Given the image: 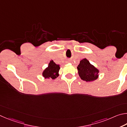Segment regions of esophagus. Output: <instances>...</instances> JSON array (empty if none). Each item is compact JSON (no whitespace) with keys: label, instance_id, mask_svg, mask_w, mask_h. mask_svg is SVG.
I'll return each mask as SVG.
<instances>
[{"label":"esophagus","instance_id":"esophagus-1","mask_svg":"<svg viewBox=\"0 0 127 127\" xmlns=\"http://www.w3.org/2000/svg\"><path fill=\"white\" fill-rule=\"evenodd\" d=\"M69 61H70V60H67V62H69Z\"/></svg>","mask_w":127,"mask_h":127}]
</instances>
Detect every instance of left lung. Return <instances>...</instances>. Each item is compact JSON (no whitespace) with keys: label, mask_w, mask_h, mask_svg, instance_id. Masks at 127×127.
<instances>
[{"label":"left lung","mask_w":127,"mask_h":127,"mask_svg":"<svg viewBox=\"0 0 127 127\" xmlns=\"http://www.w3.org/2000/svg\"><path fill=\"white\" fill-rule=\"evenodd\" d=\"M77 68L79 76L84 81H94L99 76V70L92 65L86 59L81 60Z\"/></svg>","instance_id":"left-lung-1"}]
</instances>
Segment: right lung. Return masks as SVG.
Listing matches in <instances>:
<instances>
[{"mask_svg":"<svg viewBox=\"0 0 127 127\" xmlns=\"http://www.w3.org/2000/svg\"><path fill=\"white\" fill-rule=\"evenodd\" d=\"M60 68V65L56 64L53 60H51L48 64V67L43 71L42 76L45 79H56L59 76V71Z\"/></svg>","mask_w":127,"mask_h":127,"instance_id":"1","label":"right lung"}]
</instances>
